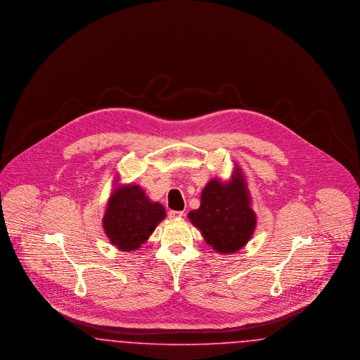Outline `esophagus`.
<instances>
[{
	"label": "esophagus",
	"instance_id": "obj_1",
	"mask_svg": "<svg viewBox=\"0 0 360 360\" xmlns=\"http://www.w3.org/2000/svg\"><path fill=\"white\" fill-rule=\"evenodd\" d=\"M182 216H184V212H181V210H170L169 212L170 219H181Z\"/></svg>",
	"mask_w": 360,
	"mask_h": 360
}]
</instances>
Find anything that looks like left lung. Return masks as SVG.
I'll list each match as a JSON object with an SVG mask.
<instances>
[{
    "instance_id": "obj_1",
    "label": "left lung",
    "mask_w": 360,
    "mask_h": 360,
    "mask_svg": "<svg viewBox=\"0 0 360 360\" xmlns=\"http://www.w3.org/2000/svg\"><path fill=\"white\" fill-rule=\"evenodd\" d=\"M188 217L216 252L233 254L241 250L254 235L257 214L239 167L235 166L228 182L216 178L209 181L201 193V205Z\"/></svg>"
}]
</instances>
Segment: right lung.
<instances>
[{
	"label": "right lung",
	"mask_w": 360,
	"mask_h": 360,
	"mask_svg": "<svg viewBox=\"0 0 360 360\" xmlns=\"http://www.w3.org/2000/svg\"><path fill=\"white\" fill-rule=\"evenodd\" d=\"M166 217L162 204L153 202L139 185H125L108 200L103 226L109 241L120 251H135Z\"/></svg>",
	"instance_id": "1"
}]
</instances>
